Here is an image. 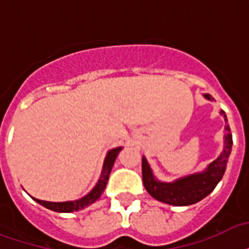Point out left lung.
<instances>
[{"mask_svg":"<svg viewBox=\"0 0 249 249\" xmlns=\"http://www.w3.org/2000/svg\"><path fill=\"white\" fill-rule=\"evenodd\" d=\"M208 100H214L212 95L204 94ZM221 115L225 117L227 123V117L223 111ZM225 146L221 155L215 160L210 163L206 170L202 172H197L193 175L184 176L172 183H163L159 181L153 174L146 158H142V180L145 189L155 200L164 202V204L174 205V206H188L201 201L202 198L213 192L214 188L221 181L222 176L225 174L227 160L230 157L231 147H232V134L230 126H225Z\"/></svg>","mask_w":249,"mask_h":249,"instance_id":"obj_1","label":"left lung"}]
</instances>
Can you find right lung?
<instances>
[{
  "mask_svg": "<svg viewBox=\"0 0 249 249\" xmlns=\"http://www.w3.org/2000/svg\"><path fill=\"white\" fill-rule=\"evenodd\" d=\"M121 149L123 147H115V149L108 151L107 157L104 159L103 170H102L100 179L98 180L96 185L91 189V192L87 193L86 196L82 197V198L75 201H66V202H49V201L37 200V198H34V200L37 204L43 205L44 208L49 209V210H53V212H57V213H71V212H77V210L85 209L86 206H89V205H91L92 202L98 200L102 196V193L104 192L106 185H107L108 178H109V174H111L112 167H113V163L116 160L117 154L120 153Z\"/></svg>",
  "mask_w": 249,
  "mask_h": 249,
  "instance_id": "add662e5",
  "label": "right lung"
}]
</instances>
